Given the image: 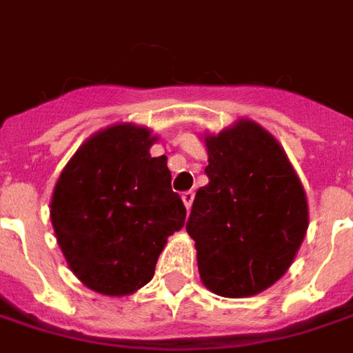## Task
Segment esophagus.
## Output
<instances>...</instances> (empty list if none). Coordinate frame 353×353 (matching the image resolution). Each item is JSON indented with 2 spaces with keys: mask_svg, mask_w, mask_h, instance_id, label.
I'll list each match as a JSON object with an SVG mask.
<instances>
[{
  "mask_svg": "<svg viewBox=\"0 0 353 353\" xmlns=\"http://www.w3.org/2000/svg\"><path fill=\"white\" fill-rule=\"evenodd\" d=\"M182 201H184V205H186V209L192 208V203H194V192L188 190L182 194Z\"/></svg>",
  "mask_w": 353,
  "mask_h": 353,
  "instance_id": "34e87169",
  "label": "esophagus"
}]
</instances>
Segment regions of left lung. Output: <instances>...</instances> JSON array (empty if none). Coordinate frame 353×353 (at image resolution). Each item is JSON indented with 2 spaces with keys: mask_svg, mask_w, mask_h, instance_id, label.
I'll return each mask as SVG.
<instances>
[{
  "mask_svg": "<svg viewBox=\"0 0 353 353\" xmlns=\"http://www.w3.org/2000/svg\"><path fill=\"white\" fill-rule=\"evenodd\" d=\"M203 142L209 182L186 223L201 283L223 298L255 296L288 271L302 246L305 192L281 144L250 119Z\"/></svg>",
  "mask_w": 353,
  "mask_h": 353,
  "instance_id": "8db88e82",
  "label": "left lung"
}]
</instances>
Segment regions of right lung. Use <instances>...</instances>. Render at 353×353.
<instances>
[{"label": "right lung", "instance_id": "add662e5", "mask_svg": "<svg viewBox=\"0 0 353 353\" xmlns=\"http://www.w3.org/2000/svg\"><path fill=\"white\" fill-rule=\"evenodd\" d=\"M155 140L145 126H107L80 145L53 188L57 244L80 283L99 294L126 296L150 283L167 238L184 227L167 157L150 155Z\"/></svg>", "mask_w": 353, "mask_h": 353}]
</instances>
